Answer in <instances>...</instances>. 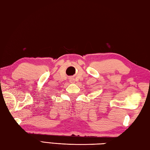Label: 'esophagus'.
I'll return each mask as SVG.
<instances>
[{
  "mask_svg": "<svg viewBox=\"0 0 150 150\" xmlns=\"http://www.w3.org/2000/svg\"><path fill=\"white\" fill-rule=\"evenodd\" d=\"M69 81H70V82H71V83H73V82H75V81H74V79H73V78H71L70 79H69Z\"/></svg>",
  "mask_w": 150,
  "mask_h": 150,
  "instance_id": "obj_1",
  "label": "esophagus"
}]
</instances>
